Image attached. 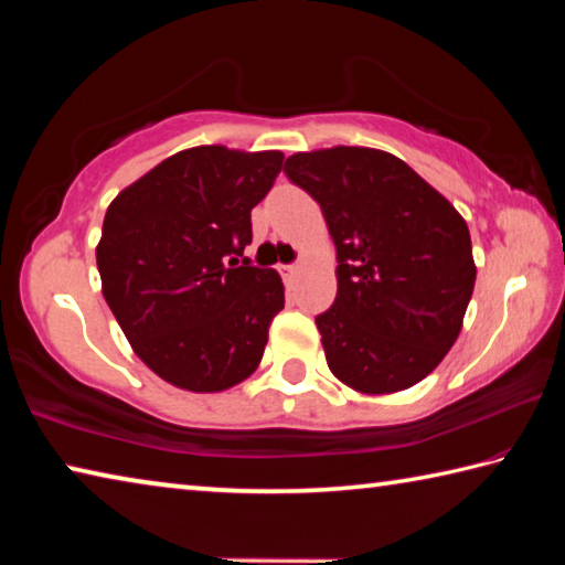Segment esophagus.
Here are the masks:
<instances>
[{
  "label": "esophagus",
  "instance_id": "obj_1",
  "mask_svg": "<svg viewBox=\"0 0 565 565\" xmlns=\"http://www.w3.org/2000/svg\"><path fill=\"white\" fill-rule=\"evenodd\" d=\"M279 271L284 274V279H286V281L294 284L296 274H299V266H296V264H284V266H279Z\"/></svg>",
  "mask_w": 565,
  "mask_h": 565
}]
</instances>
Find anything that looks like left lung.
Returning a JSON list of instances; mask_svg holds the SVG:
<instances>
[{"mask_svg":"<svg viewBox=\"0 0 565 565\" xmlns=\"http://www.w3.org/2000/svg\"><path fill=\"white\" fill-rule=\"evenodd\" d=\"M284 171L319 202L337 246L339 291L317 317L331 374L361 394L418 384L454 347L473 294L461 214L379 149L294 154Z\"/></svg>","mask_w":565,"mask_h":565,"instance_id":"left-lung-1","label":"left lung"}]
</instances>
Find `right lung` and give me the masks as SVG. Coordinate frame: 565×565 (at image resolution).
<instances>
[{
  "mask_svg": "<svg viewBox=\"0 0 565 565\" xmlns=\"http://www.w3.org/2000/svg\"><path fill=\"white\" fill-rule=\"evenodd\" d=\"M281 161V151L186 149L109 204L97 246L104 299L169 384L224 391L259 366L284 284L244 248Z\"/></svg>",
  "mask_w": 565,
  "mask_h": 565,
  "instance_id": "add662e5",
  "label": "right lung"
}]
</instances>
